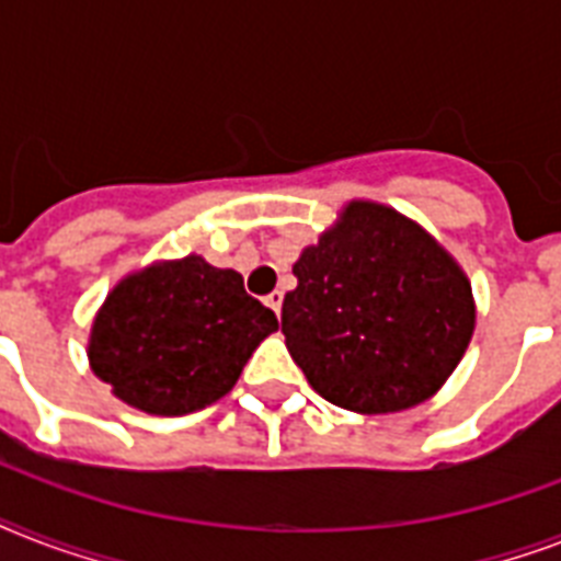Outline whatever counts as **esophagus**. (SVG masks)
I'll return each instance as SVG.
<instances>
[{
	"mask_svg": "<svg viewBox=\"0 0 561 561\" xmlns=\"http://www.w3.org/2000/svg\"><path fill=\"white\" fill-rule=\"evenodd\" d=\"M282 299H285V294H282V290H273V294H267V297H264V302H267V306H271L273 311L279 314V311H282Z\"/></svg>",
	"mask_w": 561,
	"mask_h": 561,
	"instance_id": "esophagus-1",
	"label": "esophagus"
}]
</instances>
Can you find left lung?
<instances>
[{
  "instance_id": "obj_1",
  "label": "left lung",
  "mask_w": 561,
  "mask_h": 561,
  "mask_svg": "<svg viewBox=\"0 0 561 561\" xmlns=\"http://www.w3.org/2000/svg\"><path fill=\"white\" fill-rule=\"evenodd\" d=\"M282 302L290 358L325 401L399 413L431 399L474 332L462 267L390 206L352 201L294 264Z\"/></svg>"
}]
</instances>
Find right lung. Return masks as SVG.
Here are the masks:
<instances>
[{
  "instance_id": "add662e5",
  "label": "right lung",
  "mask_w": 561,
  "mask_h": 561,
  "mask_svg": "<svg viewBox=\"0 0 561 561\" xmlns=\"http://www.w3.org/2000/svg\"><path fill=\"white\" fill-rule=\"evenodd\" d=\"M279 329L236 271L203 255L153 262L110 290L90 332V367L113 396L153 416H186L236 387Z\"/></svg>"
}]
</instances>
